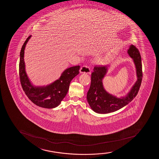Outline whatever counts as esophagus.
<instances>
[{"mask_svg": "<svg viewBox=\"0 0 159 159\" xmlns=\"http://www.w3.org/2000/svg\"><path fill=\"white\" fill-rule=\"evenodd\" d=\"M80 73H84V74H91V69L89 67L87 66H83L80 68Z\"/></svg>", "mask_w": 159, "mask_h": 159, "instance_id": "1", "label": "esophagus"}]
</instances>
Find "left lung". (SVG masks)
I'll use <instances>...</instances> for the list:
<instances>
[{
	"label": "left lung",
	"instance_id": "8db88e82",
	"mask_svg": "<svg viewBox=\"0 0 159 159\" xmlns=\"http://www.w3.org/2000/svg\"><path fill=\"white\" fill-rule=\"evenodd\" d=\"M127 53L133 59L135 65L137 80L125 96L118 98L108 93L104 88L103 80L110 65L95 66L93 68L91 85L87 93V100L92 110L95 112L106 114L116 111L128 104L137 95L142 80L141 55L139 50L133 44L129 46Z\"/></svg>",
	"mask_w": 159,
	"mask_h": 159
}]
</instances>
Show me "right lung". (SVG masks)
Listing matches in <instances>:
<instances>
[{"instance_id": "right-lung-1", "label": "right lung", "mask_w": 159, "mask_h": 159, "mask_svg": "<svg viewBox=\"0 0 159 159\" xmlns=\"http://www.w3.org/2000/svg\"><path fill=\"white\" fill-rule=\"evenodd\" d=\"M31 37L30 35L26 40L20 50L19 73L22 88L29 99L37 106L48 109L56 108L66 97L70 83L79 74L80 66L68 68L58 80L46 86H35L26 74L24 59L26 45Z\"/></svg>"}]
</instances>
